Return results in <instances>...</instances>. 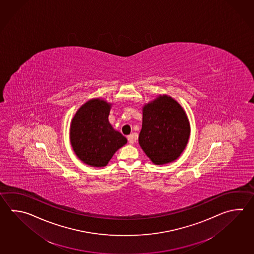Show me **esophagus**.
<instances>
[{"mask_svg":"<svg viewBox=\"0 0 254 254\" xmlns=\"http://www.w3.org/2000/svg\"><path fill=\"white\" fill-rule=\"evenodd\" d=\"M127 140H128L129 144H134V142H135V137H134V135H129L127 136Z\"/></svg>","mask_w":254,"mask_h":254,"instance_id":"esophagus-1","label":"esophagus"}]
</instances>
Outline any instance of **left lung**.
I'll list each match as a JSON object with an SVG mask.
<instances>
[{
    "instance_id": "obj_1",
    "label": "left lung",
    "mask_w": 254,
    "mask_h": 254,
    "mask_svg": "<svg viewBox=\"0 0 254 254\" xmlns=\"http://www.w3.org/2000/svg\"><path fill=\"white\" fill-rule=\"evenodd\" d=\"M138 142L155 165L176 161L187 147L191 127L185 109L168 95H159L142 108Z\"/></svg>"
}]
</instances>
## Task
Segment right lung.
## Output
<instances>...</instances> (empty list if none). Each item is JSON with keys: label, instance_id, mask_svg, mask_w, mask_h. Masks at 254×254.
I'll list each match as a JSON object with an SVG mask.
<instances>
[{"label": "right lung", "instance_id": "add662e5", "mask_svg": "<svg viewBox=\"0 0 254 254\" xmlns=\"http://www.w3.org/2000/svg\"><path fill=\"white\" fill-rule=\"evenodd\" d=\"M112 103L99 98L88 100L70 122L69 140L79 160L93 167H104L127 140L109 123Z\"/></svg>", "mask_w": 254, "mask_h": 254}]
</instances>
